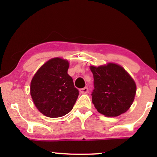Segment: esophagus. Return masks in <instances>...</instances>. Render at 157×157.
<instances>
[{
    "label": "esophagus",
    "mask_w": 157,
    "mask_h": 157,
    "mask_svg": "<svg viewBox=\"0 0 157 157\" xmlns=\"http://www.w3.org/2000/svg\"><path fill=\"white\" fill-rule=\"evenodd\" d=\"M88 91H89V89H88L87 87L82 88V89H80V92L81 94H86V93H88Z\"/></svg>",
    "instance_id": "esophagus-1"
}]
</instances>
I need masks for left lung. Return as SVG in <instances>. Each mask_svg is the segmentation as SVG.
<instances>
[{
    "label": "left lung",
    "instance_id": "obj_1",
    "mask_svg": "<svg viewBox=\"0 0 157 157\" xmlns=\"http://www.w3.org/2000/svg\"><path fill=\"white\" fill-rule=\"evenodd\" d=\"M94 76L92 102L99 113L117 117L126 112L134 102L136 86L122 66L109 63L90 66Z\"/></svg>",
    "mask_w": 157,
    "mask_h": 157
}]
</instances>
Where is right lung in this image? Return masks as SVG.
Listing matches in <instances>:
<instances>
[{
	"mask_svg": "<svg viewBox=\"0 0 157 157\" xmlns=\"http://www.w3.org/2000/svg\"><path fill=\"white\" fill-rule=\"evenodd\" d=\"M68 60L55 57L48 60L34 75L30 94L40 112L56 118L67 114L73 109L79 91L68 75Z\"/></svg>",
	"mask_w": 157,
	"mask_h": 157,
	"instance_id": "obj_1",
	"label": "right lung"
}]
</instances>
